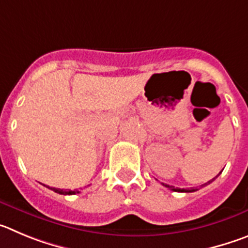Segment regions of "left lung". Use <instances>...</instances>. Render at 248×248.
<instances>
[{
    "instance_id": "obj_1",
    "label": "left lung",
    "mask_w": 248,
    "mask_h": 248,
    "mask_svg": "<svg viewBox=\"0 0 248 248\" xmlns=\"http://www.w3.org/2000/svg\"><path fill=\"white\" fill-rule=\"evenodd\" d=\"M220 174V173H218ZM216 177H217V175H216ZM214 179H215V178H214ZM213 179V180H214ZM213 180H210V182H213ZM210 182H207V183H210ZM207 183H205L204 185H206ZM164 185V186H167V188L168 189H170V190H173V191H180V193H191V191H195V190H198V189H190V190H189V189H179V188H174V186H171V185H167V184H163Z\"/></svg>"
}]
</instances>
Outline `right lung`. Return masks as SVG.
<instances>
[{
	"mask_svg": "<svg viewBox=\"0 0 248 248\" xmlns=\"http://www.w3.org/2000/svg\"><path fill=\"white\" fill-rule=\"evenodd\" d=\"M53 191H55V193L58 194H62V195H74V194L79 193V191L77 190H64V189H57V188H50Z\"/></svg>",
	"mask_w": 248,
	"mask_h": 248,
	"instance_id": "add662e5",
	"label": "right lung"
}]
</instances>
